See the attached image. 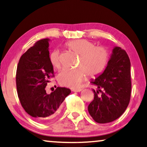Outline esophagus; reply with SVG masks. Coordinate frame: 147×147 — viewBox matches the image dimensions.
<instances>
[{
  "mask_svg": "<svg viewBox=\"0 0 147 147\" xmlns=\"http://www.w3.org/2000/svg\"><path fill=\"white\" fill-rule=\"evenodd\" d=\"M72 91L74 92H80L82 91V89H73Z\"/></svg>",
  "mask_w": 147,
  "mask_h": 147,
  "instance_id": "obj_1",
  "label": "esophagus"
}]
</instances>
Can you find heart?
I'll return each instance as SVG.
<instances>
[{
	"mask_svg": "<svg viewBox=\"0 0 147 147\" xmlns=\"http://www.w3.org/2000/svg\"><path fill=\"white\" fill-rule=\"evenodd\" d=\"M68 48L80 55L78 69H64L58 74L57 80L63 86L76 88L80 86L87 74L91 77H96L107 67L109 59L108 50L102 47H95L94 43L86 39H76L67 43ZM49 61L54 69H59L61 66L59 53L53 51Z\"/></svg>",
	"mask_w": 147,
	"mask_h": 147,
	"instance_id": "obj_1",
	"label": "heart"
}]
</instances>
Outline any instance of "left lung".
<instances>
[{
    "instance_id": "obj_1",
    "label": "left lung",
    "mask_w": 147,
    "mask_h": 147,
    "mask_svg": "<svg viewBox=\"0 0 147 147\" xmlns=\"http://www.w3.org/2000/svg\"><path fill=\"white\" fill-rule=\"evenodd\" d=\"M131 63L125 50L115 46L106 69L90 82L97 86L92 90L94 100L89 104L90 115L98 123H106L119 118L127 108L130 101L131 81ZM104 90L98 96L99 88Z\"/></svg>"
}]
</instances>
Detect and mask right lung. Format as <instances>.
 Returning <instances> with one entry per match:
<instances>
[{
	"label": "right lung",
	"mask_w": 147,
	"mask_h": 147,
	"mask_svg": "<svg viewBox=\"0 0 147 147\" xmlns=\"http://www.w3.org/2000/svg\"><path fill=\"white\" fill-rule=\"evenodd\" d=\"M49 39H41L20 59L16 71L18 96L23 108L38 121L53 117L71 93V90L57 87L51 94L46 93L49 79L54 76L49 61Z\"/></svg>",
	"instance_id": "obj_1"
}]
</instances>
